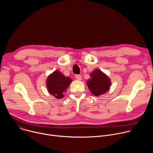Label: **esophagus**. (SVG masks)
Instances as JSON below:
<instances>
[{"instance_id":"34e87169","label":"esophagus","mask_w":153,"mask_h":153,"mask_svg":"<svg viewBox=\"0 0 153 153\" xmlns=\"http://www.w3.org/2000/svg\"><path fill=\"white\" fill-rule=\"evenodd\" d=\"M75 77H76V79L77 80H82V76H81V75H80V74H77V75H76V76H75Z\"/></svg>"}]
</instances>
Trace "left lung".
Here are the masks:
<instances>
[{"label":"left lung","instance_id":"obj_1","mask_svg":"<svg viewBox=\"0 0 153 153\" xmlns=\"http://www.w3.org/2000/svg\"><path fill=\"white\" fill-rule=\"evenodd\" d=\"M90 76L91 79L86 81V84L93 95L99 96L110 90L111 80L100 70H94L90 74Z\"/></svg>","mask_w":153,"mask_h":153}]
</instances>
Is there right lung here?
<instances>
[{
  "label": "right lung",
  "mask_w": 153,
  "mask_h": 153,
  "mask_svg": "<svg viewBox=\"0 0 153 153\" xmlns=\"http://www.w3.org/2000/svg\"><path fill=\"white\" fill-rule=\"evenodd\" d=\"M73 80L69 77L65 76L59 71H54L50 74L46 81V85L48 93L56 99L63 97V93L67 91L68 87Z\"/></svg>",
  "instance_id": "1"
}]
</instances>
